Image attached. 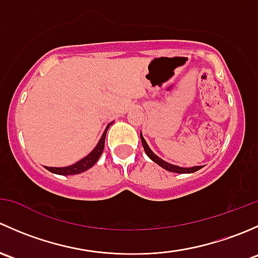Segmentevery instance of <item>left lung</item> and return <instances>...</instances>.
<instances>
[{"label": "left lung", "instance_id": "left-lung-1", "mask_svg": "<svg viewBox=\"0 0 258 258\" xmlns=\"http://www.w3.org/2000/svg\"><path fill=\"white\" fill-rule=\"evenodd\" d=\"M140 136H141V142H142V146H144V150H145L146 155H147L148 157H150L151 160L153 161V162H156L158 166H161L162 168H165V170L170 171V172H175V173H194V172H196V171H199L200 168H201V166H195V167H187V168L186 167H179V166L171 165V163L166 162V161H163L162 158H160L158 156H156L155 153L152 152V150L148 147L147 142L145 141L142 134L140 135Z\"/></svg>", "mask_w": 258, "mask_h": 258}]
</instances>
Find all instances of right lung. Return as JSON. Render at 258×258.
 Listing matches in <instances>:
<instances>
[{
  "mask_svg": "<svg viewBox=\"0 0 258 258\" xmlns=\"http://www.w3.org/2000/svg\"><path fill=\"white\" fill-rule=\"evenodd\" d=\"M110 126H111V123L108 124L107 128L105 130V132H103L102 137H101V140L98 141L97 146H96V147L93 148V150L91 151V152L88 153L86 157H83L82 160H80L79 162L74 163V165H71V166H67V167H47V166H46V168H47L49 172L56 173V175H62V176L77 175V173L87 171L88 168H91L96 162H97L98 158H100V156L102 155V151H103V148H105L106 134H107V130Z\"/></svg>",
  "mask_w": 258,
  "mask_h": 258,
  "instance_id": "1",
  "label": "right lung"
}]
</instances>
